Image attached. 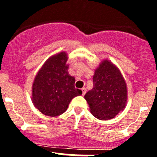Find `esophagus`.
Wrapping results in <instances>:
<instances>
[{"mask_svg": "<svg viewBox=\"0 0 157 157\" xmlns=\"http://www.w3.org/2000/svg\"><path fill=\"white\" fill-rule=\"evenodd\" d=\"M82 95H85V94L86 93V89L85 87H83V88L82 89Z\"/></svg>", "mask_w": 157, "mask_h": 157, "instance_id": "obj_1", "label": "esophagus"}]
</instances>
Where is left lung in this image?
Segmentation results:
<instances>
[{"instance_id":"8db88e82","label":"left lung","mask_w":157,"mask_h":157,"mask_svg":"<svg viewBox=\"0 0 157 157\" xmlns=\"http://www.w3.org/2000/svg\"><path fill=\"white\" fill-rule=\"evenodd\" d=\"M93 82L94 87L85 95L90 112L99 120H111L126 106L125 80L114 64L104 60L96 69Z\"/></svg>"}]
</instances>
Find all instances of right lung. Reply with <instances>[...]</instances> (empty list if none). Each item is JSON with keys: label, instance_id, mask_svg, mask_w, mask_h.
Segmentation results:
<instances>
[{"label": "right lung", "instance_id": "right-lung-1", "mask_svg": "<svg viewBox=\"0 0 157 157\" xmlns=\"http://www.w3.org/2000/svg\"><path fill=\"white\" fill-rule=\"evenodd\" d=\"M66 52L52 56L37 72L32 88V101L42 114L58 116L63 114L75 97L82 94L75 87L74 77L69 75Z\"/></svg>", "mask_w": 157, "mask_h": 157}]
</instances>
